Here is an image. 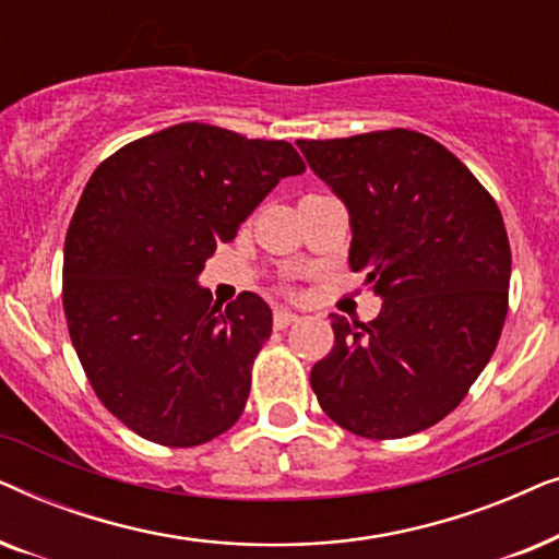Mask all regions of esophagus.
<instances>
[{"mask_svg": "<svg viewBox=\"0 0 559 559\" xmlns=\"http://www.w3.org/2000/svg\"><path fill=\"white\" fill-rule=\"evenodd\" d=\"M297 320H300V316H297V312H289L285 308L274 310V328H280V331H282V328L297 323Z\"/></svg>", "mask_w": 559, "mask_h": 559, "instance_id": "1", "label": "esophagus"}]
</instances>
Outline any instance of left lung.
<instances>
[{"mask_svg": "<svg viewBox=\"0 0 559 559\" xmlns=\"http://www.w3.org/2000/svg\"><path fill=\"white\" fill-rule=\"evenodd\" d=\"M350 218L348 262L381 297L369 323L331 316L335 346L310 371L335 425L407 438L450 415L499 343L511 249L499 205L432 136L389 129L300 140Z\"/></svg>", "mask_w": 559, "mask_h": 559, "instance_id": "obj_1", "label": "left lung"}]
</instances>
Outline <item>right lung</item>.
Segmentation results:
<instances>
[{
	"label": "right lung",
	"mask_w": 559,
	"mask_h": 559,
	"mask_svg": "<svg viewBox=\"0 0 559 559\" xmlns=\"http://www.w3.org/2000/svg\"><path fill=\"white\" fill-rule=\"evenodd\" d=\"M300 173L289 142L186 121L91 175L63 249L68 333L98 400L144 440L193 448L241 417L272 310L254 293L221 310L198 274Z\"/></svg>",
	"instance_id": "1"
}]
</instances>
